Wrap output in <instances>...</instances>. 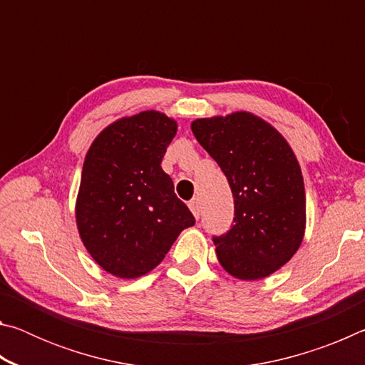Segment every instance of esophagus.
I'll list each match as a JSON object with an SVG mask.
<instances>
[{"label": "esophagus", "instance_id": "obj_1", "mask_svg": "<svg viewBox=\"0 0 365 365\" xmlns=\"http://www.w3.org/2000/svg\"><path fill=\"white\" fill-rule=\"evenodd\" d=\"M188 207H190V211L193 212V215L196 219H200V212H201V201L197 200V197H193V200H191L190 202H188Z\"/></svg>", "mask_w": 365, "mask_h": 365}]
</instances>
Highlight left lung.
Wrapping results in <instances>:
<instances>
[{
  "instance_id": "1",
  "label": "left lung",
  "mask_w": 365,
  "mask_h": 365,
  "mask_svg": "<svg viewBox=\"0 0 365 365\" xmlns=\"http://www.w3.org/2000/svg\"><path fill=\"white\" fill-rule=\"evenodd\" d=\"M191 130L232 188L233 225L212 237L222 267L242 280L274 274L304 237V182L293 150L274 127L245 110L196 119Z\"/></svg>"
}]
</instances>
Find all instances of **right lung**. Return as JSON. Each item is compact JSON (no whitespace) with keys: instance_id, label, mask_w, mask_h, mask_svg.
<instances>
[{"instance_id":"add662e5","label":"right lung","mask_w":365,"mask_h":365,"mask_svg":"<svg viewBox=\"0 0 365 365\" xmlns=\"http://www.w3.org/2000/svg\"><path fill=\"white\" fill-rule=\"evenodd\" d=\"M177 122L145 110L110 123L86 153L76 217L86 251L119 279L148 274L195 217L160 168Z\"/></svg>"}]
</instances>
